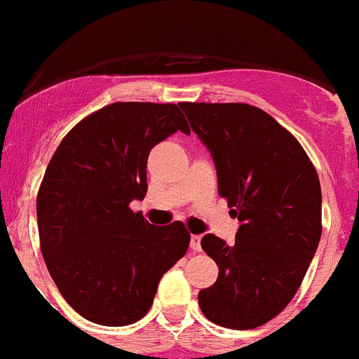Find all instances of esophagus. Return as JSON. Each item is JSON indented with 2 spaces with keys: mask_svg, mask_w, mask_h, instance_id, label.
I'll return each mask as SVG.
<instances>
[{
  "mask_svg": "<svg viewBox=\"0 0 359 359\" xmlns=\"http://www.w3.org/2000/svg\"><path fill=\"white\" fill-rule=\"evenodd\" d=\"M200 241H202V235H191V248L194 252L202 250V245H200Z\"/></svg>",
  "mask_w": 359,
  "mask_h": 359,
  "instance_id": "esophagus-1",
  "label": "esophagus"
}]
</instances>
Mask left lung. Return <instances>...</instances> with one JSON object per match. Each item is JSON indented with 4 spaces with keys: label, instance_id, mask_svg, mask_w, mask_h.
<instances>
[{
    "label": "left lung",
    "instance_id": "left-lung-1",
    "mask_svg": "<svg viewBox=\"0 0 359 359\" xmlns=\"http://www.w3.org/2000/svg\"><path fill=\"white\" fill-rule=\"evenodd\" d=\"M211 151L219 194L241 226L233 245L213 233L202 248L219 278L198 293L202 313L252 330L282 311L300 287L320 241V183L293 135L248 103H180Z\"/></svg>",
    "mask_w": 359,
    "mask_h": 359
}]
</instances>
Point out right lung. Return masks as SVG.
Segmentation results:
<instances>
[{
  "mask_svg": "<svg viewBox=\"0 0 359 359\" xmlns=\"http://www.w3.org/2000/svg\"><path fill=\"white\" fill-rule=\"evenodd\" d=\"M176 131L191 133L174 103H111L74 126L46 168L40 250L66 302L90 323L142 319L163 274L187 252L183 222L154 226L130 208L148 191L150 150Z\"/></svg>",
  "mask_w": 359,
  "mask_h": 359,
  "instance_id": "1",
  "label": "right lung"
}]
</instances>
